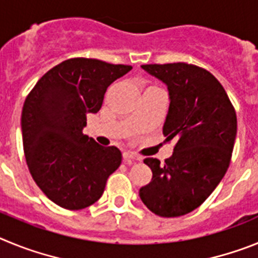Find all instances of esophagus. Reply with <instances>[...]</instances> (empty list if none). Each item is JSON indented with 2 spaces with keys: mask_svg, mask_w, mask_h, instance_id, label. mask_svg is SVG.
<instances>
[{
  "mask_svg": "<svg viewBox=\"0 0 258 258\" xmlns=\"http://www.w3.org/2000/svg\"><path fill=\"white\" fill-rule=\"evenodd\" d=\"M122 157H124V160H141V157L136 154V152H132V151H125L122 154Z\"/></svg>",
  "mask_w": 258,
  "mask_h": 258,
  "instance_id": "1",
  "label": "esophagus"
}]
</instances>
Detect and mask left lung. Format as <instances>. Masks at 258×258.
<instances>
[{
  "label": "left lung",
  "instance_id": "obj_1",
  "mask_svg": "<svg viewBox=\"0 0 258 258\" xmlns=\"http://www.w3.org/2000/svg\"><path fill=\"white\" fill-rule=\"evenodd\" d=\"M142 68L168 86L163 134L165 141L175 140V146L164 164L154 157L143 160L152 178L140 188V197L152 213L179 217L202 206L226 173L236 137L235 108L204 68L187 63Z\"/></svg>",
  "mask_w": 258,
  "mask_h": 258
}]
</instances>
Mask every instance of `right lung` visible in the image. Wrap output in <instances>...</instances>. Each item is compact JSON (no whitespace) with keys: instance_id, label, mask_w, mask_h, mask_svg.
<instances>
[{"instance_id":"obj_1","label":"right lung","mask_w":258,"mask_h":258,"mask_svg":"<svg viewBox=\"0 0 258 258\" xmlns=\"http://www.w3.org/2000/svg\"><path fill=\"white\" fill-rule=\"evenodd\" d=\"M132 66L72 58L41 77L22 111L23 149L32 178L56 206L79 211L103 194L121 164V151L83 133L86 115L97 113L104 93Z\"/></svg>"}]
</instances>
